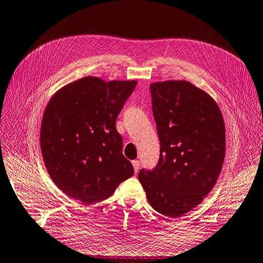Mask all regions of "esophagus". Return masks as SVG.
<instances>
[{
  "mask_svg": "<svg viewBox=\"0 0 263 263\" xmlns=\"http://www.w3.org/2000/svg\"><path fill=\"white\" fill-rule=\"evenodd\" d=\"M133 166H134V171H135V173H138L139 168H140V164H139V161H133Z\"/></svg>",
  "mask_w": 263,
  "mask_h": 263,
  "instance_id": "34e87169",
  "label": "esophagus"
}]
</instances>
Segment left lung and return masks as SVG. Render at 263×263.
<instances>
[{
	"instance_id": "8db88e82",
	"label": "left lung",
	"mask_w": 263,
	"mask_h": 263,
	"mask_svg": "<svg viewBox=\"0 0 263 263\" xmlns=\"http://www.w3.org/2000/svg\"><path fill=\"white\" fill-rule=\"evenodd\" d=\"M151 95L159 159L138 178L152 208L176 219L214 187L226 155V127L213 98L189 81L152 83Z\"/></svg>"
}]
</instances>
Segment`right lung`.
I'll list each match as a JSON object with an SVG mask.
<instances>
[{"label":"right lung","mask_w":263,"mask_h":263,"mask_svg":"<svg viewBox=\"0 0 263 263\" xmlns=\"http://www.w3.org/2000/svg\"><path fill=\"white\" fill-rule=\"evenodd\" d=\"M137 81L85 77L61 88L44 110L40 145L51 180L63 193L92 204L134 175L116 119Z\"/></svg>","instance_id":"obj_1"}]
</instances>
